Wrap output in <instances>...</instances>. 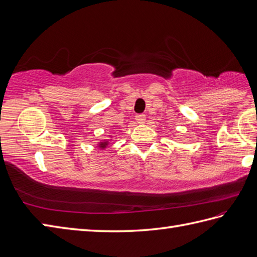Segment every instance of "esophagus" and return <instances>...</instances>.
<instances>
[{"label":"esophagus","mask_w":257,"mask_h":257,"mask_svg":"<svg viewBox=\"0 0 257 257\" xmlns=\"http://www.w3.org/2000/svg\"><path fill=\"white\" fill-rule=\"evenodd\" d=\"M135 118H136V121L139 122V123H144V122H145V120H146V115L144 114V113H139V114H136Z\"/></svg>","instance_id":"esophagus-1"}]
</instances>
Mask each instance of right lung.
I'll list each match as a JSON object with an SVG mask.
<instances>
[{
	"label": "right lung",
	"mask_w": 257,
	"mask_h": 257,
	"mask_svg": "<svg viewBox=\"0 0 257 257\" xmlns=\"http://www.w3.org/2000/svg\"><path fill=\"white\" fill-rule=\"evenodd\" d=\"M107 144H108V143H105V142H103V143H100V145H101V147H102V148H104L105 146H107Z\"/></svg>",
	"instance_id": "add662e5"
}]
</instances>
